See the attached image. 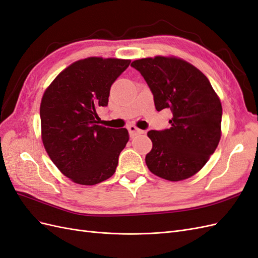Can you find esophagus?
<instances>
[{"mask_svg":"<svg viewBox=\"0 0 258 258\" xmlns=\"http://www.w3.org/2000/svg\"><path fill=\"white\" fill-rule=\"evenodd\" d=\"M128 132H130V135H131V137H134V136H136V135H138V134H142L143 133V131L142 130H140L138 128L136 125H128Z\"/></svg>","mask_w":258,"mask_h":258,"instance_id":"esophagus-1","label":"esophagus"}]
</instances>
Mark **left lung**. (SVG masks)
Returning <instances> with one entry per match:
<instances>
[{"label":"left lung","mask_w":258,"mask_h":258,"mask_svg":"<svg viewBox=\"0 0 258 258\" xmlns=\"http://www.w3.org/2000/svg\"><path fill=\"white\" fill-rule=\"evenodd\" d=\"M154 95L157 111L170 110L171 127L149 131L153 148L145 161L168 181L193 176L209 160L221 138L222 105L208 78L183 58L145 57L132 62Z\"/></svg>","instance_id":"obj_1"}]
</instances>
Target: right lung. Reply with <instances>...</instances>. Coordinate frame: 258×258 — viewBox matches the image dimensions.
<instances>
[{"instance_id":"1","label":"right lung","mask_w":258,"mask_h":258,"mask_svg":"<svg viewBox=\"0 0 258 258\" xmlns=\"http://www.w3.org/2000/svg\"><path fill=\"white\" fill-rule=\"evenodd\" d=\"M131 60L90 56L69 65L44 90L40 103L41 140L56 168L71 181L95 185L114 174L126 146V128L98 124L110 88Z\"/></svg>"}]
</instances>
